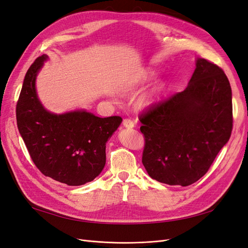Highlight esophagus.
<instances>
[{
  "instance_id": "34e87169",
  "label": "esophagus",
  "mask_w": 248,
  "mask_h": 248,
  "mask_svg": "<svg viewBox=\"0 0 248 248\" xmlns=\"http://www.w3.org/2000/svg\"><path fill=\"white\" fill-rule=\"evenodd\" d=\"M123 126L126 127V128H132L134 124H133V121L131 119H124L123 120Z\"/></svg>"
}]
</instances>
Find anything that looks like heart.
<instances>
[{
	"label": "heart",
	"instance_id": "b5f03b06",
	"mask_svg": "<svg viewBox=\"0 0 248 248\" xmlns=\"http://www.w3.org/2000/svg\"><path fill=\"white\" fill-rule=\"evenodd\" d=\"M142 103H145V104L149 103V98H148V97H145V98L142 99Z\"/></svg>",
	"mask_w": 248,
	"mask_h": 248
}]
</instances>
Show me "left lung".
Here are the masks:
<instances>
[{"mask_svg":"<svg viewBox=\"0 0 248 248\" xmlns=\"http://www.w3.org/2000/svg\"><path fill=\"white\" fill-rule=\"evenodd\" d=\"M139 119L145 139L141 162L149 176L169 185H191L231 137L230 81L219 66L198 59L184 91L152 103Z\"/></svg>","mask_w":248,"mask_h":248,"instance_id":"1","label":"left lung"}]
</instances>
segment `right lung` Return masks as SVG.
<instances>
[{"label": "right lung", "instance_id": "1", "mask_svg": "<svg viewBox=\"0 0 248 248\" xmlns=\"http://www.w3.org/2000/svg\"><path fill=\"white\" fill-rule=\"evenodd\" d=\"M46 55L30 66L16 104V122L30 157L44 176L69 186L91 182L106 166V145L122 118L85 110L54 115L37 98L35 79Z\"/></svg>", "mask_w": 248, "mask_h": 248}]
</instances>
